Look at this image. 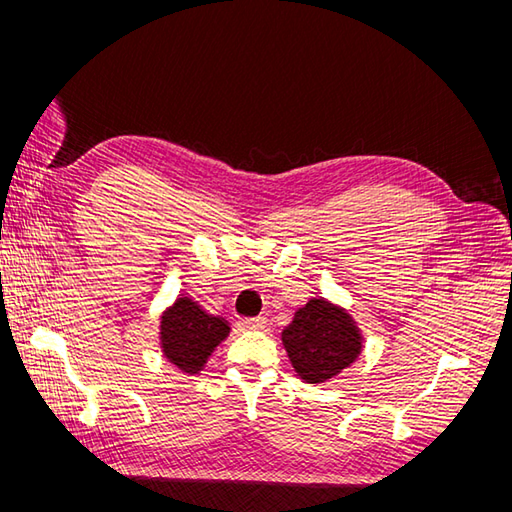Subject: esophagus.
<instances>
[{"mask_svg":"<svg viewBox=\"0 0 512 512\" xmlns=\"http://www.w3.org/2000/svg\"><path fill=\"white\" fill-rule=\"evenodd\" d=\"M265 327H267V318H262V316L241 320V329H245V331H262Z\"/></svg>","mask_w":512,"mask_h":512,"instance_id":"obj_1","label":"esophagus"}]
</instances>
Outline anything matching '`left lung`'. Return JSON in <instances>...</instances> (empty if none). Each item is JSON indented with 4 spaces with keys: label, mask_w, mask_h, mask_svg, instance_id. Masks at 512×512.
Masks as SVG:
<instances>
[{
    "label": "left lung",
    "mask_w": 512,
    "mask_h": 512,
    "mask_svg": "<svg viewBox=\"0 0 512 512\" xmlns=\"http://www.w3.org/2000/svg\"><path fill=\"white\" fill-rule=\"evenodd\" d=\"M282 344L303 382L327 384L359 359L365 337L346 307L314 297L294 312Z\"/></svg>",
    "instance_id": "obj_1"
}]
</instances>
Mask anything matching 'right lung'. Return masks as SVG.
<instances>
[{
	"label": "right lung",
	"instance_id": "right-lung-1",
	"mask_svg": "<svg viewBox=\"0 0 512 512\" xmlns=\"http://www.w3.org/2000/svg\"><path fill=\"white\" fill-rule=\"evenodd\" d=\"M228 335V320L205 312L188 294H179L160 314L162 356L188 376L205 371L211 354Z\"/></svg>",
	"mask_w": 512,
	"mask_h": 512
}]
</instances>
